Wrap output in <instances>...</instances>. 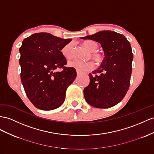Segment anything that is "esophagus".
<instances>
[{
	"label": "esophagus",
	"instance_id": "esophagus-1",
	"mask_svg": "<svg viewBox=\"0 0 154 154\" xmlns=\"http://www.w3.org/2000/svg\"><path fill=\"white\" fill-rule=\"evenodd\" d=\"M77 76H79L81 73L79 72H78V71H77Z\"/></svg>",
	"mask_w": 154,
	"mask_h": 154
}]
</instances>
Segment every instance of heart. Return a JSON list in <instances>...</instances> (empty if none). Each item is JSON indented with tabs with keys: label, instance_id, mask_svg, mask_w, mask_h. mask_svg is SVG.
Returning a JSON list of instances; mask_svg holds the SVG:
<instances>
[{
	"label": "heart",
	"instance_id": "obj_1",
	"mask_svg": "<svg viewBox=\"0 0 154 154\" xmlns=\"http://www.w3.org/2000/svg\"><path fill=\"white\" fill-rule=\"evenodd\" d=\"M83 45L91 52L90 57H92V58H93L96 62L100 63L103 60V55L99 52L96 51L98 47L97 42L93 40H86L83 42ZM73 45L72 43H68L64 47H63V48L61 50V53L65 58L69 60L73 57ZM68 66L75 68L81 73L87 72V71L91 70L94 68V62L91 60L86 62L73 60L68 62Z\"/></svg>",
	"mask_w": 154,
	"mask_h": 154
}]
</instances>
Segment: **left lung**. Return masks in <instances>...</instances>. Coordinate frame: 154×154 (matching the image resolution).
<instances>
[{"instance_id":"obj_1","label":"left lung","mask_w":154,"mask_h":154,"mask_svg":"<svg viewBox=\"0 0 154 154\" xmlns=\"http://www.w3.org/2000/svg\"><path fill=\"white\" fill-rule=\"evenodd\" d=\"M81 38L100 43L105 54L99 68L89 73L85 99L96 108L113 107L122 100L129 87L133 58L131 44L124 35L111 30Z\"/></svg>"}]
</instances>
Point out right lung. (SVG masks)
<instances>
[{"label": "right lung", "instance_id": "obj_1", "mask_svg": "<svg viewBox=\"0 0 154 154\" xmlns=\"http://www.w3.org/2000/svg\"><path fill=\"white\" fill-rule=\"evenodd\" d=\"M71 41L40 32L22 42L19 48L21 82L29 100L39 109L50 111L60 107L67 88L75 79V69L64 66L66 59L61 53ZM57 68L63 70L54 72Z\"/></svg>", "mask_w": 154, "mask_h": 154}]
</instances>
